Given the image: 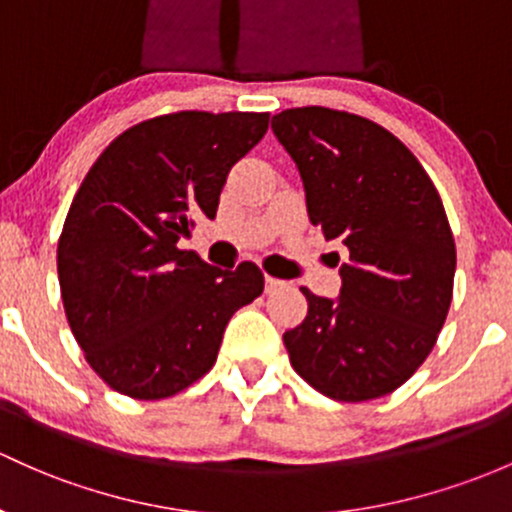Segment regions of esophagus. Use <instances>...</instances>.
Instances as JSON below:
<instances>
[{
	"instance_id": "obj_1",
	"label": "esophagus",
	"mask_w": 512,
	"mask_h": 512,
	"mask_svg": "<svg viewBox=\"0 0 512 512\" xmlns=\"http://www.w3.org/2000/svg\"><path fill=\"white\" fill-rule=\"evenodd\" d=\"M285 288V280L266 276V293H278V290Z\"/></svg>"
}]
</instances>
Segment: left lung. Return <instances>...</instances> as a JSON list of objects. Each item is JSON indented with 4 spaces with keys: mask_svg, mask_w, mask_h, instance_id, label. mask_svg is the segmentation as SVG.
<instances>
[{
    "mask_svg": "<svg viewBox=\"0 0 512 512\" xmlns=\"http://www.w3.org/2000/svg\"><path fill=\"white\" fill-rule=\"evenodd\" d=\"M271 129L300 170L310 222L349 249L337 300L302 288L307 317L283 334L290 364L339 403L383 398L430 356L452 305L442 197L410 148L359 114L295 107Z\"/></svg>",
    "mask_w": 512,
    "mask_h": 512,
    "instance_id": "1",
    "label": "left lung"
}]
</instances>
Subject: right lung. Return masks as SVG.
Here are the masks:
<instances>
[{
  "mask_svg": "<svg viewBox=\"0 0 512 512\" xmlns=\"http://www.w3.org/2000/svg\"><path fill=\"white\" fill-rule=\"evenodd\" d=\"M268 129V112H173L102 151L58 239L65 317L92 371L117 393L161 400L205 376L227 322L263 293L244 261L222 271L178 249L214 217L229 170Z\"/></svg>",
  "mask_w": 512,
  "mask_h": 512,
  "instance_id": "add662e5",
  "label": "right lung"
}]
</instances>
